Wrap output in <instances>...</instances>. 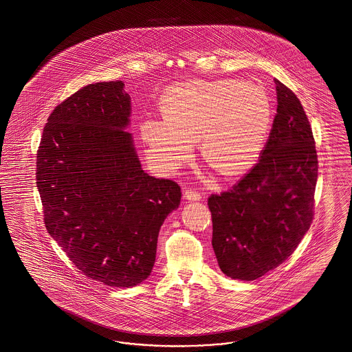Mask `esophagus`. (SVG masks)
Wrapping results in <instances>:
<instances>
[{
    "label": "esophagus",
    "instance_id": "esophagus-1",
    "mask_svg": "<svg viewBox=\"0 0 352 352\" xmlns=\"http://www.w3.org/2000/svg\"><path fill=\"white\" fill-rule=\"evenodd\" d=\"M184 197L187 200H190V201H197V200L201 199V195H200V192L195 191V190H191V188H187L184 191Z\"/></svg>",
    "mask_w": 352,
    "mask_h": 352
}]
</instances>
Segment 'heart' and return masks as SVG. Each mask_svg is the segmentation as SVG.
Here are the masks:
<instances>
[{
  "label": "heart",
  "mask_w": 352,
  "mask_h": 352,
  "mask_svg": "<svg viewBox=\"0 0 352 352\" xmlns=\"http://www.w3.org/2000/svg\"><path fill=\"white\" fill-rule=\"evenodd\" d=\"M159 106L162 118L141 122L151 159L176 169L199 141L204 161L224 177L242 176L256 165L274 120L267 93L238 79L173 85L162 93Z\"/></svg>",
  "instance_id": "b5f03b06"
}]
</instances>
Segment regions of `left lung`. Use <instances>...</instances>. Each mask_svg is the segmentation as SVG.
<instances>
[{"label":"left lung","mask_w":352,"mask_h":352,"mask_svg":"<svg viewBox=\"0 0 352 352\" xmlns=\"http://www.w3.org/2000/svg\"><path fill=\"white\" fill-rule=\"evenodd\" d=\"M277 114L253 169L232 188L208 197L219 267L252 281L281 265L314 221L318 153L296 94L276 80Z\"/></svg>","instance_id":"8db88e82"}]
</instances>
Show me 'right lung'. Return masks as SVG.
<instances>
[{"mask_svg":"<svg viewBox=\"0 0 352 352\" xmlns=\"http://www.w3.org/2000/svg\"><path fill=\"white\" fill-rule=\"evenodd\" d=\"M124 83L89 85L58 104L44 126L36 184L44 224L72 263L111 288L145 281L165 218L179 207L177 183L141 168Z\"/></svg>","mask_w":352,"mask_h":352,"instance_id":"add662e5","label":"right lung"}]
</instances>
